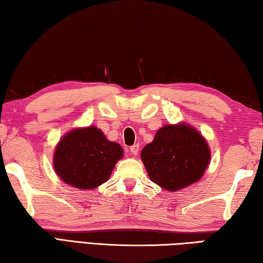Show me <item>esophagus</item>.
Instances as JSON below:
<instances>
[{
	"mask_svg": "<svg viewBox=\"0 0 263 263\" xmlns=\"http://www.w3.org/2000/svg\"><path fill=\"white\" fill-rule=\"evenodd\" d=\"M139 150H140V144H134L133 146H130V153L134 156L139 154Z\"/></svg>",
	"mask_w": 263,
	"mask_h": 263,
	"instance_id": "1",
	"label": "esophagus"
}]
</instances>
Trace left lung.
I'll return each mask as SVG.
<instances>
[{
	"label": "left lung",
	"mask_w": 263,
	"mask_h": 263,
	"mask_svg": "<svg viewBox=\"0 0 263 263\" xmlns=\"http://www.w3.org/2000/svg\"><path fill=\"white\" fill-rule=\"evenodd\" d=\"M210 148L201 133L185 122L165 124L141 151L150 180L165 191L178 192L203 177Z\"/></svg>",
	"instance_id": "8db88e82"
}]
</instances>
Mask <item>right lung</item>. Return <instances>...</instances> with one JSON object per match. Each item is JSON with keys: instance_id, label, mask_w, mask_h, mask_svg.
Returning a JSON list of instances; mask_svg holds the SVG:
<instances>
[{"instance_id": "right-lung-1", "label": "right lung", "mask_w": 263, "mask_h": 263, "mask_svg": "<svg viewBox=\"0 0 263 263\" xmlns=\"http://www.w3.org/2000/svg\"><path fill=\"white\" fill-rule=\"evenodd\" d=\"M122 146L110 142L96 126L73 128L55 146L54 171L67 185L95 190L109 179Z\"/></svg>"}]
</instances>
